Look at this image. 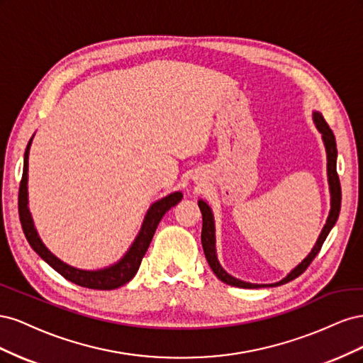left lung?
<instances>
[{
	"mask_svg": "<svg viewBox=\"0 0 363 363\" xmlns=\"http://www.w3.org/2000/svg\"><path fill=\"white\" fill-rule=\"evenodd\" d=\"M313 121L316 124V128L321 131L323 133V140H324V145H325V151H327V174H328V184H330V194H332V208H330V215L327 218V223L323 228V232L318 238L316 244L313 247V250L311 251V255L307 256L298 267H296L291 274H288V277H284L283 280L277 281V283H272V284H252V283H247L242 281L239 279H235L227 274L221 265H219V262L216 259V251H215V224H213V215L211 207H208L203 200L199 201L200 206V211L203 215V230H201V244H203V250H204V255L206 259L208 262V265H211L212 271L215 272V276L230 284V286H236V288H244V289H255V288H262V286H280V284L288 283L294 279H296L298 276L307 269V267L311 265L312 260L316 257L318 252H320L325 238L330 233V230L333 228V225L337 221V216H339V211H340V199H342V192H340V182H339V175L336 171V157H337V150H336V139L332 128L328 127V124L325 123V119L321 113L315 112L313 113Z\"/></svg>",
	"mask_w": 363,
	"mask_h": 363,
	"instance_id": "1",
	"label": "left lung"
}]
</instances>
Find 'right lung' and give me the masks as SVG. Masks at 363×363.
I'll return each mask as SVG.
<instances>
[{
    "label": "right lung",
    "mask_w": 363,
    "mask_h": 363,
    "mask_svg": "<svg viewBox=\"0 0 363 363\" xmlns=\"http://www.w3.org/2000/svg\"><path fill=\"white\" fill-rule=\"evenodd\" d=\"M31 139L28 140V145L26 148L24 155V169H23V179L19 183V194H18V211H19V221L23 225L24 235L28 240L31 248L35 250L38 255L45 260L51 268L56 269L60 276H63L67 280L79 284L83 288L89 289H98V291H111L116 289L123 284L128 283L131 279L135 277V274L139 269V265L142 262V257L145 256V252L150 247V242L152 236H155L156 228L160 223L163 215L167 213L171 207L177 204L183 195L182 192H174L164 199L159 200L157 203L150 207V211L145 216V221L142 224L140 232L127 251V255L121 259L113 267L106 268V269H98V271H84V269H77L72 268L67 263H63L60 259L52 255L48 248L42 244L40 238L38 236V232L35 225H33V219L28 211V200H27V171H28V150H30Z\"/></svg>",
    "instance_id": "right-lung-1"
}]
</instances>
